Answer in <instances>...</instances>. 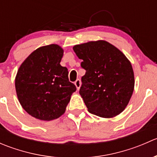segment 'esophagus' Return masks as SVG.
Wrapping results in <instances>:
<instances>
[{
	"label": "esophagus",
	"mask_w": 157,
	"mask_h": 157,
	"mask_svg": "<svg viewBox=\"0 0 157 157\" xmlns=\"http://www.w3.org/2000/svg\"><path fill=\"white\" fill-rule=\"evenodd\" d=\"M74 84H75L76 87H77V90H80V86H81V80H80V79H77V80L75 81V83H74Z\"/></svg>",
	"instance_id": "esophagus-1"
}]
</instances>
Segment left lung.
<instances>
[{
    "label": "left lung",
    "instance_id": "left-lung-1",
    "mask_svg": "<svg viewBox=\"0 0 157 157\" xmlns=\"http://www.w3.org/2000/svg\"><path fill=\"white\" fill-rule=\"evenodd\" d=\"M86 70L80 94L90 113L105 118L124 110L134 88V74L127 57L105 40L73 47Z\"/></svg>",
    "mask_w": 157,
    "mask_h": 157
}]
</instances>
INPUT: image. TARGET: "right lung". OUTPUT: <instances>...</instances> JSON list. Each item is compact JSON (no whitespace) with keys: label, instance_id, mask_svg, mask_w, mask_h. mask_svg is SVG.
I'll use <instances>...</instances> for the list:
<instances>
[{"label":"right lung","instance_id":"right-lung-1","mask_svg":"<svg viewBox=\"0 0 157 157\" xmlns=\"http://www.w3.org/2000/svg\"><path fill=\"white\" fill-rule=\"evenodd\" d=\"M64 50L56 44L33 51L19 67L15 78L17 98L31 116L52 121L65 112L75 85L60 64Z\"/></svg>","mask_w":157,"mask_h":157}]
</instances>
